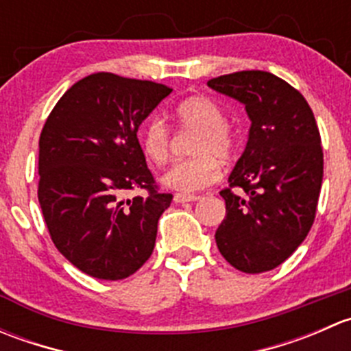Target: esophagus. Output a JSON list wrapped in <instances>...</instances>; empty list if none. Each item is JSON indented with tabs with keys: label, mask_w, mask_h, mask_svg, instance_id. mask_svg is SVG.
<instances>
[{
	"label": "esophagus",
	"mask_w": 351,
	"mask_h": 351,
	"mask_svg": "<svg viewBox=\"0 0 351 351\" xmlns=\"http://www.w3.org/2000/svg\"><path fill=\"white\" fill-rule=\"evenodd\" d=\"M198 195H186V193H175V198L173 200L176 202V204H185V202H195L198 200Z\"/></svg>",
	"instance_id": "obj_1"
}]
</instances>
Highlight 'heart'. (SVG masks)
<instances>
[{
    "mask_svg": "<svg viewBox=\"0 0 351 351\" xmlns=\"http://www.w3.org/2000/svg\"><path fill=\"white\" fill-rule=\"evenodd\" d=\"M176 119L186 129L198 130L192 146V154H195V158L175 162L162 175L161 182L176 192H198L221 178L219 159H232L236 153V136L226 123V113L221 105L202 95L182 101L176 108ZM139 143L147 161L154 165L168 161L169 132L162 120H149L141 130Z\"/></svg>",
    "mask_w": 351,
    "mask_h": 351,
    "instance_id": "heart-1",
    "label": "heart"
}]
</instances>
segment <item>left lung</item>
Masks as SVG:
<instances>
[{
  "mask_svg": "<svg viewBox=\"0 0 351 351\" xmlns=\"http://www.w3.org/2000/svg\"><path fill=\"white\" fill-rule=\"evenodd\" d=\"M207 84L244 104L251 119L246 149L221 190L226 217L215 243L244 274L274 270L316 219L324 165L316 119L295 88L267 71L224 74Z\"/></svg>",
  "mask_w": 351,
  "mask_h": 351,
  "instance_id": "1",
  "label": "left lung"
}]
</instances>
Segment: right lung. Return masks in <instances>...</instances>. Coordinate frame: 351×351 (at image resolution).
Returning <instances> with one entry per match:
<instances>
[{"mask_svg":"<svg viewBox=\"0 0 351 351\" xmlns=\"http://www.w3.org/2000/svg\"><path fill=\"white\" fill-rule=\"evenodd\" d=\"M171 88L95 73L56 104L38 139V204L52 243L77 270L122 280L153 254L171 193L156 185L137 139ZM144 189L146 196L123 195Z\"/></svg>","mask_w":351,"mask_h":351,"instance_id":"add662e5","label":"right lung"}]
</instances>
